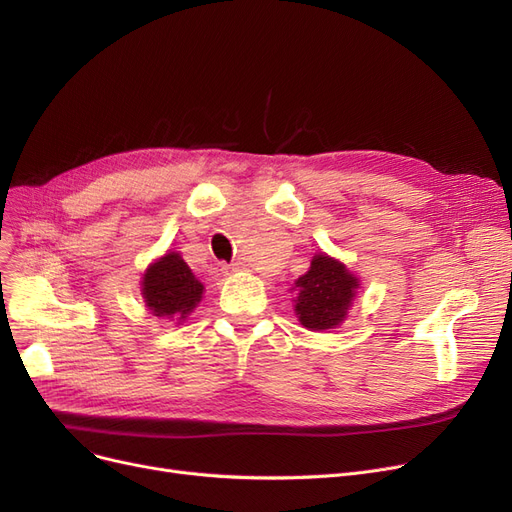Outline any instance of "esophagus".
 I'll return each mask as SVG.
<instances>
[{
    "mask_svg": "<svg viewBox=\"0 0 512 512\" xmlns=\"http://www.w3.org/2000/svg\"><path fill=\"white\" fill-rule=\"evenodd\" d=\"M224 270H226V272H240V270H244V263H240V261H236V263H230V265H224Z\"/></svg>",
    "mask_w": 512,
    "mask_h": 512,
    "instance_id": "34e87169",
    "label": "esophagus"
}]
</instances>
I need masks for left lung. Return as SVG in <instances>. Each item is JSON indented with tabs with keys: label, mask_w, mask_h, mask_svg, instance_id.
<instances>
[{
	"label": "left lung",
	"mask_w": 512,
	"mask_h": 512,
	"mask_svg": "<svg viewBox=\"0 0 512 512\" xmlns=\"http://www.w3.org/2000/svg\"><path fill=\"white\" fill-rule=\"evenodd\" d=\"M355 278L345 265L324 253L311 259L309 270L295 282V314L309 330L339 326L358 291Z\"/></svg>",
	"instance_id": "1"
}]
</instances>
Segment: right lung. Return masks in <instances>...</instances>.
<instances>
[{
  "instance_id": "add662e5",
  "label": "right lung",
  "mask_w": 512,
  "mask_h": 512,
  "mask_svg": "<svg viewBox=\"0 0 512 512\" xmlns=\"http://www.w3.org/2000/svg\"><path fill=\"white\" fill-rule=\"evenodd\" d=\"M205 286L198 282L180 253H167L154 261L142 280V297L152 316L186 320L201 303Z\"/></svg>"
}]
</instances>
